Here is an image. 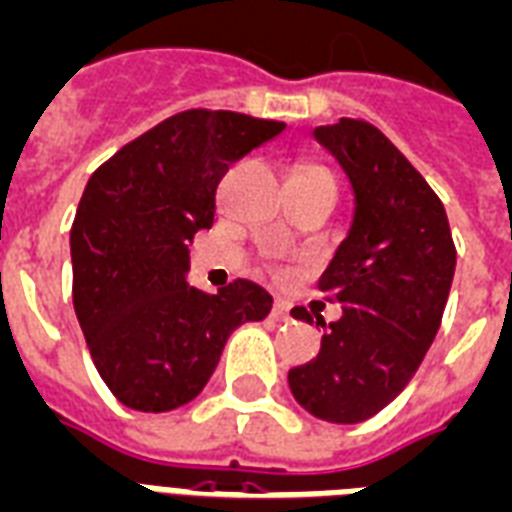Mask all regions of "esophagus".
<instances>
[{"instance_id": "1", "label": "esophagus", "mask_w": 512, "mask_h": 512, "mask_svg": "<svg viewBox=\"0 0 512 512\" xmlns=\"http://www.w3.org/2000/svg\"><path fill=\"white\" fill-rule=\"evenodd\" d=\"M272 318H275V321H288V318H291V315H288V302L275 299V305H272Z\"/></svg>"}]
</instances>
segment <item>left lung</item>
Listing matches in <instances>:
<instances>
[{"label":"left lung","mask_w":512,"mask_h":512,"mask_svg":"<svg viewBox=\"0 0 512 512\" xmlns=\"http://www.w3.org/2000/svg\"><path fill=\"white\" fill-rule=\"evenodd\" d=\"M315 140L345 169L356 213L318 280L343 318L329 324L315 359L288 372V386L315 418L359 424L421 367L443 321L456 245L440 197L378 126L340 118L318 126ZM291 315L313 321L305 307Z\"/></svg>","instance_id":"8db88e82"}]
</instances>
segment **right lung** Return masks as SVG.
<instances>
[{"label":"right lung","instance_id":"add662e5","mask_svg":"<svg viewBox=\"0 0 512 512\" xmlns=\"http://www.w3.org/2000/svg\"><path fill=\"white\" fill-rule=\"evenodd\" d=\"M283 129L232 110H183L88 180L69 234L72 302L96 370L126 407L191 402L229 334L270 315L272 297L251 280L218 294L188 286V242L213 226L215 188L234 161Z\"/></svg>","mask_w":512,"mask_h":512}]
</instances>
